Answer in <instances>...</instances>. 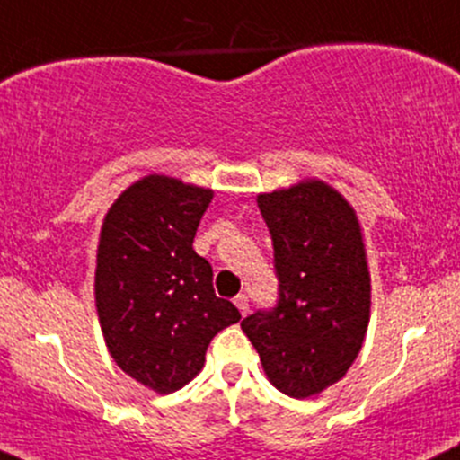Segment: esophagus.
<instances>
[{"label": "esophagus", "mask_w": 460, "mask_h": 460, "mask_svg": "<svg viewBox=\"0 0 460 460\" xmlns=\"http://www.w3.org/2000/svg\"><path fill=\"white\" fill-rule=\"evenodd\" d=\"M234 304L238 305V310L242 312V314H249V296L246 295H238L234 299Z\"/></svg>", "instance_id": "34e87169"}]
</instances>
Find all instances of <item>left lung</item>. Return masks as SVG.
Masks as SVG:
<instances>
[{
    "instance_id": "left-lung-1",
    "label": "left lung",
    "mask_w": 460,
    "mask_h": 460,
    "mask_svg": "<svg viewBox=\"0 0 460 460\" xmlns=\"http://www.w3.org/2000/svg\"><path fill=\"white\" fill-rule=\"evenodd\" d=\"M269 225L279 301L242 330L270 385L307 400L336 385L362 349L371 275L356 209L321 179L257 194Z\"/></svg>"
}]
</instances>
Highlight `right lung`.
I'll list each match as a JSON object with an SVG mask.
<instances>
[{"mask_svg": "<svg viewBox=\"0 0 460 460\" xmlns=\"http://www.w3.org/2000/svg\"><path fill=\"white\" fill-rule=\"evenodd\" d=\"M211 199L209 188L148 174L115 199L100 229L93 290L104 342L126 376L159 395L194 380L211 338L240 321L191 246Z\"/></svg>", "mask_w": 460, "mask_h": 460, "instance_id": "add662e5", "label": "right lung"}]
</instances>
